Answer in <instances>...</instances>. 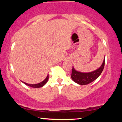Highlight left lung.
<instances>
[{"label": "left lung", "instance_id": "left-lung-1", "mask_svg": "<svg viewBox=\"0 0 122 122\" xmlns=\"http://www.w3.org/2000/svg\"><path fill=\"white\" fill-rule=\"evenodd\" d=\"M104 64L105 57L103 60V62L100 68L96 69L95 71H92V72L88 73L81 72L76 71L73 66L71 78L73 80V81H75L76 83L78 84L81 85H87L97 79L99 76L101 75L102 72H103V69H104Z\"/></svg>", "mask_w": 122, "mask_h": 122}]
</instances>
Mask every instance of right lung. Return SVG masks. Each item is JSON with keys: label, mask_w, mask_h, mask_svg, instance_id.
Instances as JSON below:
<instances>
[{"label": "right lung", "mask_w": 122, "mask_h": 122, "mask_svg": "<svg viewBox=\"0 0 122 122\" xmlns=\"http://www.w3.org/2000/svg\"><path fill=\"white\" fill-rule=\"evenodd\" d=\"M48 79H49V75H47V77H46V79L42 81V82H40V83H38V84H27L26 83V82H25L23 81H22V82H23V83L25 84L26 85H28V86H31V87H33V88H41V87H42L43 86H44L46 84V82H47V81H48Z\"/></svg>", "instance_id": "obj_1"}]
</instances>
